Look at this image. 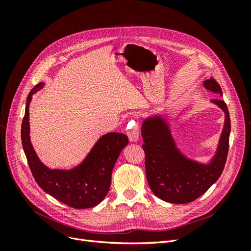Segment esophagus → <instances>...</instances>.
<instances>
[{"instance_id": "1", "label": "esophagus", "mask_w": 251, "mask_h": 251, "mask_svg": "<svg viewBox=\"0 0 251 251\" xmlns=\"http://www.w3.org/2000/svg\"><path fill=\"white\" fill-rule=\"evenodd\" d=\"M128 127H132V126H128ZM126 134H127L128 139H130L131 141H133V142L137 141L138 138H139V126H138V125L134 124L133 127L130 128Z\"/></svg>"}]
</instances>
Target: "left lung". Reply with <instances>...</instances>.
<instances>
[{"instance_id":"obj_1","label":"left lung","mask_w":251,"mask_h":251,"mask_svg":"<svg viewBox=\"0 0 251 251\" xmlns=\"http://www.w3.org/2000/svg\"><path fill=\"white\" fill-rule=\"evenodd\" d=\"M204 86L211 92L222 95V90L212 79ZM225 112V125L217 155L209 165L187 160L175 148L169 127L161 119L144 121L141 127L142 149L146 155V173L153 193L163 201L185 204L198 199L221 176L229 150L230 117L222 100H214Z\"/></svg>"}]
</instances>
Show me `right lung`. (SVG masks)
Segmentation results:
<instances>
[{
	"mask_svg": "<svg viewBox=\"0 0 251 251\" xmlns=\"http://www.w3.org/2000/svg\"><path fill=\"white\" fill-rule=\"evenodd\" d=\"M42 87L43 83H39L29 93L22 123V146L29 168L37 184L53 198L76 209L94 207L109 192L112 171L120 151L128 143L127 136L109 133L97 141L77 168L71 171L49 170L39 160L29 137V102Z\"/></svg>",
	"mask_w": 251,
	"mask_h": 251,
	"instance_id": "1",
	"label": "right lung"
}]
</instances>
